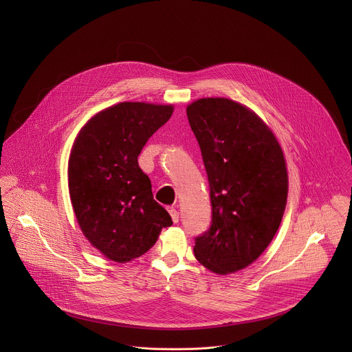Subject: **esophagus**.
I'll return each mask as SVG.
<instances>
[{
  "mask_svg": "<svg viewBox=\"0 0 352 352\" xmlns=\"http://www.w3.org/2000/svg\"><path fill=\"white\" fill-rule=\"evenodd\" d=\"M168 213H170V216H171L173 221H174V223H178V220H179V214H178V212H177L174 208H168Z\"/></svg>",
  "mask_w": 352,
  "mask_h": 352,
  "instance_id": "34e87169",
  "label": "esophagus"
}]
</instances>
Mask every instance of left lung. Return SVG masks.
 I'll list each match as a JSON object with an SVG mask.
<instances>
[{
	"label": "left lung",
	"mask_w": 352,
	"mask_h": 352,
	"mask_svg": "<svg viewBox=\"0 0 352 352\" xmlns=\"http://www.w3.org/2000/svg\"><path fill=\"white\" fill-rule=\"evenodd\" d=\"M186 116L202 152L212 200V226L193 254L216 274L252 265L273 241L285 210L288 173L269 125L226 97H204Z\"/></svg>",
	"instance_id": "obj_1"
}]
</instances>
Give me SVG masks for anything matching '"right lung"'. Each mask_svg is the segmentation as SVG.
<instances>
[{
	"label": "right lung",
	"instance_id": "obj_1",
	"mask_svg": "<svg viewBox=\"0 0 352 352\" xmlns=\"http://www.w3.org/2000/svg\"><path fill=\"white\" fill-rule=\"evenodd\" d=\"M173 111V104L122 102L94 114L74 140L68 160L72 209L86 239L109 261L142 256L173 224L138 164L143 146Z\"/></svg>",
	"mask_w": 352,
	"mask_h": 352
}]
</instances>
